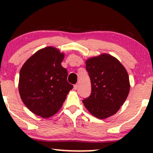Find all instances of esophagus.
I'll list each match as a JSON object with an SVG mask.
<instances>
[{
	"instance_id": "1",
	"label": "esophagus",
	"mask_w": 153,
	"mask_h": 153,
	"mask_svg": "<svg viewBox=\"0 0 153 153\" xmlns=\"http://www.w3.org/2000/svg\"><path fill=\"white\" fill-rule=\"evenodd\" d=\"M74 89L75 90V91H76V90L78 89V85H77V84L74 85Z\"/></svg>"
}]
</instances>
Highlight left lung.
<instances>
[{
  "label": "left lung",
  "instance_id": "left-lung-1",
  "mask_svg": "<svg viewBox=\"0 0 153 153\" xmlns=\"http://www.w3.org/2000/svg\"><path fill=\"white\" fill-rule=\"evenodd\" d=\"M91 82V94L83 100L86 109L96 118H107L118 112L130 90L129 75L114 56L102 53L85 61Z\"/></svg>",
  "mask_w": 153,
  "mask_h": 153
}]
</instances>
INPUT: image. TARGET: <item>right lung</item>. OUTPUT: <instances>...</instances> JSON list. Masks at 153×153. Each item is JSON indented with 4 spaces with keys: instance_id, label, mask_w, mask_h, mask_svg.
Returning <instances> with one entry per match:
<instances>
[{
    "instance_id": "right-lung-1",
    "label": "right lung",
    "mask_w": 153,
    "mask_h": 153,
    "mask_svg": "<svg viewBox=\"0 0 153 153\" xmlns=\"http://www.w3.org/2000/svg\"><path fill=\"white\" fill-rule=\"evenodd\" d=\"M64 57L57 48L45 47L31 56L20 70L21 99L31 112L42 118L56 114L73 88L67 81L68 71L61 65Z\"/></svg>"
}]
</instances>
